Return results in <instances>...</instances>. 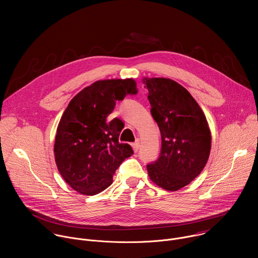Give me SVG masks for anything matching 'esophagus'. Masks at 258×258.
<instances>
[{
    "instance_id": "esophagus-1",
    "label": "esophagus",
    "mask_w": 258,
    "mask_h": 258,
    "mask_svg": "<svg viewBox=\"0 0 258 258\" xmlns=\"http://www.w3.org/2000/svg\"><path fill=\"white\" fill-rule=\"evenodd\" d=\"M132 147H133L134 151H135V152H137V151L139 150V148H140V142H139V141L135 142V143L132 145Z\"/></svg>"
}]
</instances>
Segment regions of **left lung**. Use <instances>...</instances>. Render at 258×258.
Wrapping results in <instances>:
<instances>
[{
	"label": "left lung",
	"mask_w": 258,
	"mask_h": 258,
	"mask_svg": "<svg viewBox=\"0 0 258 258\" xmlns=\"http://www.w3.org/2000/svg\"><path fill=\"white\" fill-rule=\"evenodd\" d=\"M151 114L161 135L159 158L147 165L150 179L167 191H177L197 177L207 163L211 133L192 95L170 79L145 78Z\"/></svg>",
	"instance_id": "obj_1"
}]
</instances>
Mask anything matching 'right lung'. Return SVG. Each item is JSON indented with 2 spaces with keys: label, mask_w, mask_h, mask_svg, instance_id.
<instances>
[{
  "label": "right lung",
  "mask_w": 258,
  "mask_h": 258,
  "mask_svg": "<svg viewBox=\"0 0 258 258\" xmlns=\"http://www.w3.org/2000/svg\"><path fill=\"white\" fill-rule=\"evenodd\" d=\"M138 93L133 79L98 81L69 102L61 116L54 154L64 180L83 195H96L111 185L113 174L134 151L118 142L122 124L107 122L116 101Z\"/></svg>",
  "instance_id": "right-lung-1"
}]
</instances>
